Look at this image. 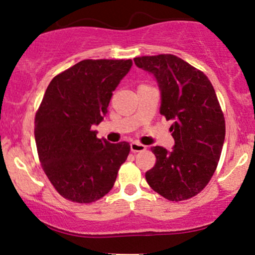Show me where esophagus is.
I'll list each match as a JSON object with an SVG mask.
<instances>
[{"instance_id":"esophagus-1","label":"esophagus","mask_w":255,"mask_h":255,"mask_svg":"<svg viewBox=\"0 0 255 255\" xmlns=\"http://www.w3.org/2000/svg\"><path fill=\"white\" fill-rule=\"evenodd\" d=\"M130 150H131V152L144 151V150H146V146H144L142 144H139V142H136V141H133L130 144Z\"/></svg>"}]
</instances>
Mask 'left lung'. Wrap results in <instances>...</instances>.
Wrapping results in <instances>:
<instances>
[{
  "label": "left lung",
  "mask_w": 255,
  "mask_h": 255,
  "mask_svg": "<svg viewBox=\"0 0 255 255\" xmlns=\"http://www.w3.org/2000/svg\"><path fill=\"white\" fill-rule=\"evenodd\" d=\"M152 73L162 92L160 115L172 121V151L153 146L156 164L146 171L148 186L170 201L199 194L217 169L225 120L211 81L200 69L171 54L134 58Z\"/></svg>",
  "instance_id": "1"
}]
</instances>
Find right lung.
<instances>
[{
  "label": "right lung",
  "mask_w": 255,
  "mask_h": 255,
  "mask_svg": "<svg viewBox=\"0 0 255 255\" xmlns=\"http://www.w3.org/2000/svg\"><path fill=\"white\" fill-rule=\"evenodd\" d=\"M131 60H84L51 80L34 118L39 162L67 200L91 204L114 187L129 142L97 137L93 125L108 113L113 91Z\"/></svg>",
  "instance_id": "1"
}]
</instances>
